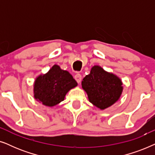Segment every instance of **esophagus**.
<instances>
[{"mask_svg": "<svg viewBox=\"0 0 155 155\" xmlns=\"http://www.w3.org/2000/svg\"><path fill=\"white\" fill-rule=\"evenodd\" d=\"M75 79L76 81H77L78 83H80V82H81L82 80V75H80V73H77L75 75Z\"/></svg>", "mask_w": 155, "mask_h": 155, "instance_id": "esophagus-1", "label": "esophagus"}]
</instances>
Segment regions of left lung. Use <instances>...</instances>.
I'll list each match as a JSON object with an SVG mask.
<instances>
[{"label":"left lung","mask_w":155,"mask_h":155,"mask_svg":"<svg viewBox=\"0 0 155 155\" xmlns=\"http://www.w3.org/2000/svg\"><path fill=\"white\" fill-rule=\"evenodd\" d=\"M82 87L88 95L89 101L100 109L114 104L123 91L119 78L95 65L82 81Z\"/></svg>","instance_id":"obj_1"}]
</instances>
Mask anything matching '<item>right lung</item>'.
<instances>
[{
	"instance_id": "right-lung-1",
	"label": "right lung",
	"mask_w": 155,
	"mask_h": 155,
	"mask_svg": "<svg viewBox=\"0 0 155 155\" xmlns=\"http://www.w3.org/2000/svg\"><path fill=\"white\" fill-rule=\"evenodd\" d=\"M77 85V82L68 72L54 65L47 73L36 79L35 98L44 105L54 107L64 100L67 92Z\"/></svg>"
}]
</instances>
